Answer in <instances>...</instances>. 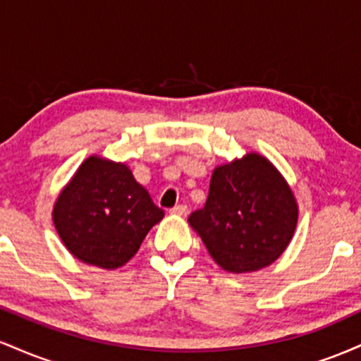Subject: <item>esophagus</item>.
<instances>
[{
    "label": "esophagus",
    "mask_w": 361,
    "mask_h": 361,
    "mask_svg": "<svg viewBox=\"0 0 361 361\" xmlns=\"http://www.w3.org/2000/svg\"><path fill=\"white\" fill-rule=\"evenodd\" d=\"M169 212H171V214H175V215H186V214H188V209H186V205L180 204V205L173 207V209L169 210Z\"/></svg>",
    "instance_id": "34e87169"
}]
</instances>
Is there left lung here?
<instances>
[{"label": "left lung", "mask_w": 361, "mask_h": 361, "mask_svg": "<svg viewBox=\"0 0 361 361\" xmlns=\"http://www.w3.org/2000/svg\"><path fill=\"white\" fill-rule=\"evenodd\" d=\"M297 214L292 190L275 166L246 154L215 169L205 205L188 222L219 267L246 273L268 267L285 251Z\"/></svg>", "instance_id": "1"}]
</instances>
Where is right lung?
<instances>
[{
  "instance_id": "1",
  "label": "right lung",
  "mask_w": 361,
  "mask_h": 361,
  "mask_svg": "<svg viewBox=\"0 0 361 361\" xmlns=\"http://www.w3.org/2000/svg\"><path fill=\"white\" fill-rule=\"evenodd\" d=\"M164 217L126 164L88 157L54 207L62 243L82 263L114 268L137 252Z\"/></svg>"
}]
</instances>
